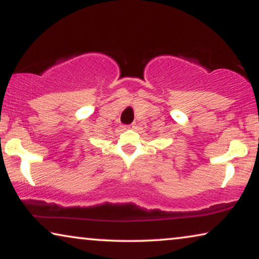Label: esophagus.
<instances>
[{
    "label": "esophagus",
    "mask_w": 259,
    "mask_h": 259,
    "mask_svg": "<svg viewBox=\"0 0 259 259\" xmlns=\"http://www.w3.org/2000/svg\"><path fill=\"white\" fill-rule=\"evenodd\" d=\"M133 127H134V126H133Z\"/></svg>",
    "instance_id": "obj_1"
}]
</instances>
